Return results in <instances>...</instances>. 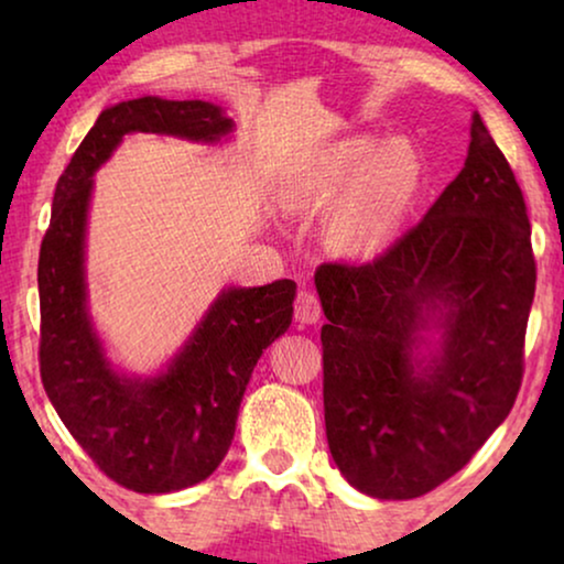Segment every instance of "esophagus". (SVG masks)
<instances>
[{
  "label": "esophagus",
  "instance_id": "obj_1",
  "mask_svg": "<svg viewBox=\"0 0 564 564\" xmlns=\"http://www.w3.org/2000/svg\"><path fill=\"white\" fill-rule=\"evenodd\" d=\"M321 297L315 295L313 290H300L297 297H295V318L300 323H315L321 321Z\"/></svg>",
  "mask_w": 564,
  "mask_h": 564
}]
</instances>
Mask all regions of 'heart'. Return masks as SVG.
Here are the masks:
<instances>
[{
	"mask_svg": "<svg viewBox=\"0 0 564 564\" xmlns=\"http://www.w3.org/2000/svg\"><path fill=\"white\" fill-rule=\"evenodd\" d=\"M375 135H354L330 145L313 161L292 192L300 207H323L338 199L330 236L346 251H365L398 226L421 187V159L408 141L377 149Z\"/></svg>",
	"mask_w": 564,
	"mask_h": 564,
	"instance_id": "heart-1",
	"label": "heart"
}]
</instances>
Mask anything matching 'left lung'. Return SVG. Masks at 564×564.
<instances>
[{
  "label": "left lung",
  "mask_w": 564,
  "mask_h": 564,
  "mask_svg": "<svg viewBox=\"0 0 564 564\" xmlns=\"http://www.w3.org/2000/svg\"><path fill=\"white\" fill-rule=\"evenodd\" d=\"M330 457L382 500L426 496L473 459L519 395L536 261L523 192L480 115L465 166L372 261L315 269ZM443 351L420 369L417 330Z\"/></svg>",
  "instance_id": "obj_1"
}]
</instances>
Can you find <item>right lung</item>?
<instances>
[{"label":"right lung","mask_w":564,"mask_h":564,"mask_svg":"<svg viewBox=\"0 0 564 564\" xmlns=\"http://www.w3.org/2000/svg\"><path fill=\"white\" fill-rule=\"evenodd\" d=\"M234 120L199 99L141 97L99 115L53 195L37 259L41 380L58 419L112 482L174 492L215 473L234 442L238 408L257 361L292 321L295 282L230 288L166 375L126 380L107 365L87 318L84 223L91 174L128 133L218 141Z\"/></svg>","instance_id":"add662e5"}]
</instances>
